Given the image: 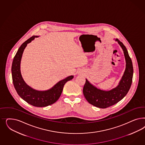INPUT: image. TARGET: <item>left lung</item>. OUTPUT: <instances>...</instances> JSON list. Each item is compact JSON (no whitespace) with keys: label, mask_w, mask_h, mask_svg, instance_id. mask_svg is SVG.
<instances>
[{"label":"left lung","mask_w":145,"mask_h":145,"mask_svg":"<svg viewBox=\"0 0 145 145\" xmlns=\"http://www.w3.org/2000/svg\"><path fill=\"white\" fill-rule=\"evenodd\" d=\"M115 40L122 48L126 61L125 70L119 85L114 89L105 91L97 89L86 79L83 88V94L86 100L97 107L106 108L121 101L129 92L132 82L133 68L131 58L124 44L118 39Z\"/></svg>","instance_id":"1"}]
</instances>
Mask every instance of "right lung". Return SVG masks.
Masks as SVG:
<instances>
[{
    "label": "right lung",
    "mask_w": 145,
    "mask_h": 145,
    "mask_svg": "<svg viewBox=\"0 0 145 145\" xmlns=\"http://www.w3.org/2000/svg\"><path fill=\"white\" fill-rule=\"evenodd\" d=\"M35 37L33 36L24 42L14 56L12 66V75L14 88L21 98L31 105L42 107L51 105L56 103L61 95L65 83L74 78L70 76L56 84L52 89L45 91H39L32 89L24 82L20 71V63L24 50L28 43L31 42Z\"/></svg>",
    "instance_id": "add662e5"
}]
</instances>
